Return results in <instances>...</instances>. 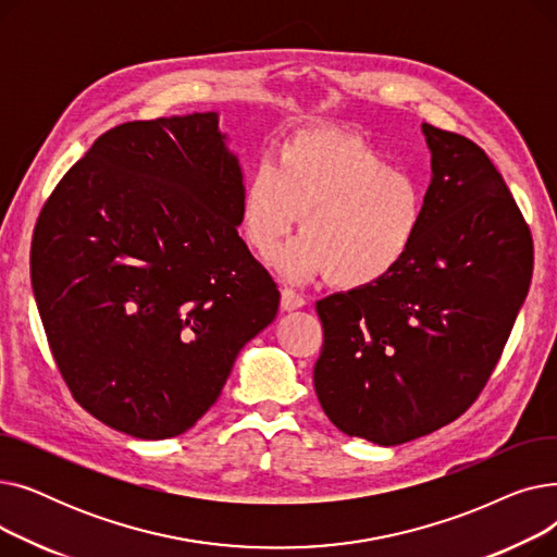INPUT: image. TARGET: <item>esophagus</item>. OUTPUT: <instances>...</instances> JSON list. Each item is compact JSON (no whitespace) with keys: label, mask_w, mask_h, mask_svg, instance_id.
I'll use <instances>...</instances> for the list:
<instances>
[{"label":"esophagus","mask_w":557,"mask_h":557,"mask_svg":"<svg viewBox=\"0 0 557 557\" xmlns=\"http://www.w3.org/2000/svg\"><path fill=\"white\" fill-rule=\"evenodd\" d=\"M280 305L284 311H294V309H300L305 307V298L300 294H296L294 288H282L280 294Z\"/></svg>","instance_id":"esophagus-1"}]
</instances>
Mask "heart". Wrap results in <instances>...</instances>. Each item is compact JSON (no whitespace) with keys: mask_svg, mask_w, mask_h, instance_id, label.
<instances>
[{"mask_svg":"<svg viewBox=\"0 0 557 557\" xmlns=\"http://www.w3.org/2000/svg\"><path fill=\"white\" fill-rule=\"evenodd\" d=\"M302 237L275 255L288 280L327 273L343 288L391 275L413 250L426 214L416 175L395 169L366 137L341 128H309L290 137L277 164L261 160L242 194L248 246L273 252L298 223Z\"/></svg>","mask_w":557,"mask_h":557,"instance_id":"obj_1","label":"heart"}]
</instances>
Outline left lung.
I'll return each instance as SVG.
<instances>
[{"label": "left lung", "instance_id": "1", "mask_svg": "<svg viewBox=\"0 0 557 557\" xmlns=\"http://www.w3.org/2000/svg\"><path fill=\"white\" fill-rule=\"evenodd\" d=\"M433 178L420 237L370 286L315 302L313 388L347 435L401 445L470 408L533 277V237L479 144L422 124Z\"/></svg>", "mask_w": 557, "mask_h": 557}]
</instances>
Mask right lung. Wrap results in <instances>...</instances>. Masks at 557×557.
<instances>
[{
    "instance_id": "obj_1",
    "label": "right lung",
    "mask_w": 557,
    "mask_h": 557,
    "mask_svg": "<svg viewBox=\"0 0 557 557\" xmlns=\"http://www.w3.org/2000/svg\"><path fill=\"white\" fill-rule=\"evenodd\" d=\"M244 175L216 112L103 133L42 205L32 284L72 397L141 441L191 429L280 290L239 237Z\"/></svg>"
}]
</instances>
